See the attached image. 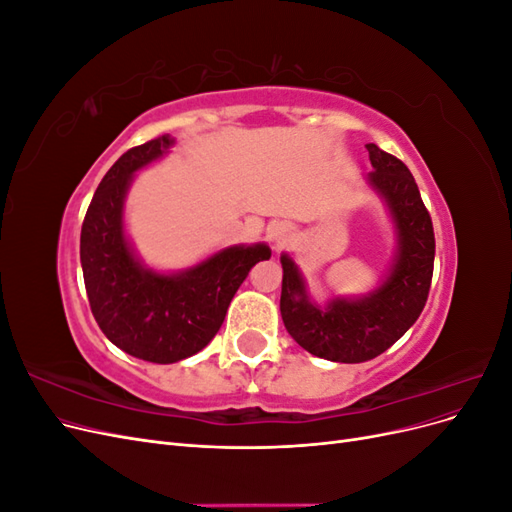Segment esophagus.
<instances>
[{
	"label": "esophagus",
	"instance_id": "1",
	"mask_svg": "<svg viewBox=\"0 0 512 512\" xmlns=\"http://www.w3.org/2000/svg\"><path fill=\"white\" fill-rule=\"evenodd\" d=\"M267 237H269L271 245L277 247V250H280V247H284V245L290 241L292 228H290V224H286V222H275V224L269 226Z\"/></svg>",
	"mask_w": 512,
	"mask_h": 512
}]
</instances>
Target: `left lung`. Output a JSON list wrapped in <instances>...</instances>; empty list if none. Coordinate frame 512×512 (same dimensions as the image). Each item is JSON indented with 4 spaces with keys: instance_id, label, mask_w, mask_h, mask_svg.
I'll return each mask as SVG.
<instances>
[{
    "instance_id": "obj_1",
    "label": "left lung",
    "mask_w": 512,
    "mask_h": 512,
    "mask_svg": "<svg viewBox=\"0 0 512 512\" xmlns=\"http://www.w3.org/2000/svg\"><path fill=\"white\" fill-rule=\"evenodd\" d=\"M374 170L367 183L391 211L397 250L386 280L359 299L335 297L320 307L309 301L303 275L282 254L280 312L294 342L320 359L363 363L389 350L427 303L436 239L429 211L408 166L378 145H365Z\"/></svg>"
}]
</instances>
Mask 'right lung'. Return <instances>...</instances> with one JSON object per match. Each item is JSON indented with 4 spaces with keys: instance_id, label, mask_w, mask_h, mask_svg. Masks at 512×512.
<instances>
[{
    "instance_id": "add662e5",
    "label": "right lung",
    "mask_w": 512,
    "mask_h": 512,
    "mask_svg": "<svg viewBox=\"0 0 512 512\" xmlns=\"http://www.w3.org/2000/svg\"><path fill=\"white\" fill-rule=\"evenodd\" d=\"M175 145L173 136L128 149L91 198L81 228L85 290L98 327L136 359L177 363L203 350L250 269L271 258L269 245H230L179 273H158L136 258L123 230V203L136 170Z\"/></svg>"
}]
</instances>
